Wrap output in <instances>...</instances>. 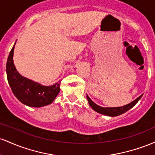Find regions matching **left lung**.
<instances>
[{"label": "left lung", "instance_id": "1", "mask_svg": "<svg viewBox=\"0 0 155 155\" xmlns=\"http://www.w3.org/2000/svg\"><path fill=\"white\" fill-rule=\"evenodd\" d=\"M143 94L140 95V97H138V98L135 99V100L133 101L130 103L127 104V105L121 106V107H101V106L97 105L96 103L92 101L90 97L88 96V94H86V98L88 100V104L91 106V107L94 110H95L96 112L99 113V114H103V115L108 116H117L119 115H121L122 114H124L127 111H128L130 109H131L132 107H134L137 104V102L140 100Z\"/></svg>", "mask_w": 155, "mask_h": 155}]
</instances>
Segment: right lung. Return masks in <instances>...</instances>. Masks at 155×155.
Masks as SVG:
<instances>
[{"mask_svg":"<svg viewBox=\"0 0 155 155\" xmlns=\"http://www.w3.org/2000/svg\"><path fill=\"white\" fill-rule=\"evenodd\" d=\"M15 44L10 51L6 63V75L12 92L20 102L29 107H41L50 105L59 94L61 81L52 86H43L22 76L13 61Z\"/></svg>","mask_w":155,"mask_h":155,"instance_id":"obj_1","label":"right lung"}]
</instances>
